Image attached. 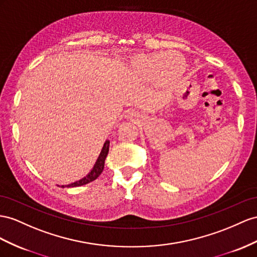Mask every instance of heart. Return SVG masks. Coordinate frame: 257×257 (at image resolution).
<instances>
[{"mask_svg":"<svg viewBox=\"0 0 257 257\" xmlns=\"http://www.w3.org/2000/svg\"><path fill=\"white\" fill-rule=\"evenodd\" d=\"M176 60H174L173 58ZM131 71L144 79L159 80L161 74L167 79H177L186 69L185 60L177 54L160 53L137 55L130 61Z\"/></svg>","mask_w":257,"mask_h":257,"instance_id":"b5f03b06","label":"heart"}]
</instances>
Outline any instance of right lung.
<instances>
[{
	"instance_id": "obj_1",
	"label": "right lung",
	"mask_w": 257,
	"mask_h": 257,
	"mask_svg": "<svg viewBox=\"0 0 257 257\" xmlns=\"http://www.w3.org/2000/svg\"><path fill=\"white\" fill-rule=\"evenodd\" d=\"M108 150H109V141L106 140V141H105V143H104L101 153H100V155H98L93 168L91 169V172L87 176L83 177L82 179L78 180L76 182H72V183H70V185H67L66 187H79V186L87 185V183L95 180L97 177L100 176L102 174V172H103L104 163H105V159H106V156L108 154ZM62 188H65V186H62Z\"/></svg>"
}]
</instances>
